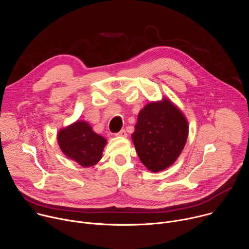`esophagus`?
I'll return each mask as SVG.
<instances>
[{
	"mask_svg": "<svg viewBox=\"0 0 249 249\" xmlns=\"http://www.w3.org/2000/svg\"><path fill=\"white\" fill-rule=\"evenodd\" d=\"M116 136H118V137H122V138H126V137H127V133H126V131H125V130H121L119 133H117V134H116Z\"/></svg>",
	"mask_w": 249,
	"mask_h": 249,
	"instance_id": "obj_1",
	"label": "esophagus"
}]
</instances>
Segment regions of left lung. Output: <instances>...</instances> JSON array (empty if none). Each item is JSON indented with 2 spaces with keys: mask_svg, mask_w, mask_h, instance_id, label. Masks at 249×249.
<instances>
[{
  "mask_svg": "<svg viewBox=\"0 0 249 249\" xmlns=\"http://www.w3.org/2000/svg\"><path fill=\"white\" fill-rule=\"evenodd\" d=\"M188 121L170 99L149 102L138 114L132 140L137 154L150 171L172 165L186 144Z\"/></svg>",
  "mask_w": 249,
  "mask_h": 249,
  "instance_id": "obj_1",
  "label": "left lung"
}]
</instances>
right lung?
Segmentation results:
<instances>
[{"mask_svg":"<svg viewBox=\"0 0 249 249\" xmlns=\"http://www.w3.org/2000/svg\"><path fill=\"white\" fill-rule=\"evenodd\" d=\"M57 140L64 155L83 167L96 164L101 160L107 143L105 138L96 134L84 120H78L62 128L58 132Z\"/></svg>","mask_w":249,"mask_h":249,"instance_id":"right-lung-1","label":"right lung"}]
</instances>
